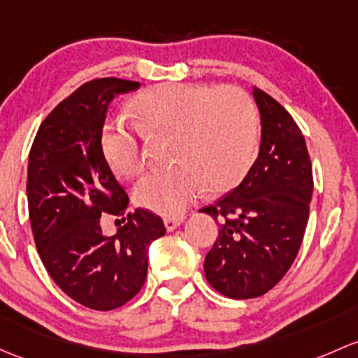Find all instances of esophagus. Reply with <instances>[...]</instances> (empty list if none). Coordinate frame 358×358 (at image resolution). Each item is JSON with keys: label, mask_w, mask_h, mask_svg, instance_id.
I'll list each match as a JSON object with an SVG mask.
<instances>
[{"label": "esophagus", "mask_w": 358, "mask_h": 358, "mask_svg": "<svg viewBox=\"0 0 358 358\" xmlns=\"http://www.w3.org/2000/svg\"><path fill=\"white\" fill-rule=\"evenodd\" d=\"M182 223H183V217L182 216H178V217H164V227H166L168 231H173V229L178 228Z\"/></svg>", "instance_id": "34e87169"}]
</instances>
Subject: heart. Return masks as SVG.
I'll return each instance as SVG.
<instances>
[{
	"label": "heart",
	"mask_w": 358,
	"mask_h": 358,
	"mask_svg": "<svg viewBox=\"0 0 358 358\" xmlns=\"http://www.w3.org/2000/svg\"><path fill=\"white\" fill-rule=\"evenodd\" d=\"M130 111L145 137L173 135V166L145 175L135 189L142 208L178 216L206 190L238 185L257 152V111L242 89L224 85L159 84L130 101ZM103 152L118 175L144 169L141 132L122 122L108 123Z\"/></svg>",
	"instance_id": "b5f03b06"
}]
</instances>
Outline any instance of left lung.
Masks as SVG:
<instances>
[{"instance_id":"left-lung-1","label":"left lung","mask_w":358,"mask_h":358,"mask_svg":"<svg viewBox=\"0 0 358 358\" xmlns=\"http://www.w3.org/2000/svg\"><path fill=\"white\" fill-rule=\"evenodd\" d=\"M261 113V148L236 189L201 213L220 217L204 274L228 299H255L287 274L308 221L312 164L306 138L289 113L264 90L252 89Z\"/></svg>"}]
</instances>
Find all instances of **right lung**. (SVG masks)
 <instances>
[{"label": "right lung", "instance_id": "1", "mask_svg": "<svg viewBox=\"0 0 358 358\" xmlns=\"http://www.w3.org/2000/svg\"><path fill=\"white\" fill-rule=\"evenodd\" d=\"M138 87L115 77L80 85L41 123L29 154V217L41 261L70 299L94 310L122 307L141 292L149 245L166 233L149 210L125 214L129 195L101 145L110 103ZM104 212L126 223L111 237L100 229Z\"/></svg>", "mask_w": 358, "mask_h": 358}]
</instances>
